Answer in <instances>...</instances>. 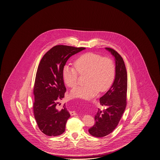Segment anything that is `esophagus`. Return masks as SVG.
<instances>
[{
    "mask_svg": "<svg viewBox=\"0 0 160 160\" xmlns=\"http://www.w3.org/2000/svg\"><path fill=\"white\" fill-rule=\"evenodd\" d=\"M70 114L71 116H75V115H77V113L75 111H72V112H70Z\"/></svg>",
    "mask_w": 160,
    "mask_h": 160,
    "instance_id": "1",
    "label": "esophagus"
}]
</instances>
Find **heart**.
<instances>
[{"mask_svg": "<svg viewBox=\"0 0 160 160\" xmlns=\"http://www.w3.org/2000/svg\"><path fill=\"white\" fill-rule=\"evenodd\" d=\"M75 67L65 64L62 68V78L65 84L73 88L78 83V73L87 75L84 87H78L71 91L73 98L89 99L100 91H106L111 87L115 78V65L109 58L88 52L79 56L74 62Z\"/></svg>", "mask_w": 160, "mask_h": 160, "instance_id": "obj_1", "label": "heart"}]
</instances>
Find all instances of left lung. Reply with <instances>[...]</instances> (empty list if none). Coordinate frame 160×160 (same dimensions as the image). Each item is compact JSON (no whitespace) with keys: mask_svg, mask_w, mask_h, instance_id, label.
<instances>
[{"mask_svg":"<svg viewBox=\"0 0 160 160\" xmlns=\"http://www.w3.org/2000/svg\"><path fill=\"white\" fill-rule=\"evenodd\" d=\"M114 57L115 78L109 91L100 98L102 106L106 109H98L95 116V124L88 130L92 136L103 137L112 132L119 124L126 106L128 90V74L123 59L119 53L112 48L106 47Z\"/></svg>","mask_w":160,"mask_h":160,"instance_id":"left-lung-1","label":"left lung"}]
</instances>
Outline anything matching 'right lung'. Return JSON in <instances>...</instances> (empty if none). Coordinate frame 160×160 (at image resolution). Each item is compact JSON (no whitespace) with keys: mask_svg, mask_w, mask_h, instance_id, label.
<instances>
[{"mask_svg":"<svg viewBox=\"0 0 160 160\" xmlns=\"http://www.w3.org/2000/svg\"><path fill=\"white\" fill-rule=\"evenodd\" d=\"M84 47L58 45L53 47L42 58L37 71L33 111L37 123L42 132L48 136H57L65 132L70 117L65 103L62 109L57 104L64 98L66 88L62 68L72 55Z\"/></svg>","mask_w":160,"mask_h":160,"instance_id":"right-lung-1","label":"right lung"}]
</instances>
